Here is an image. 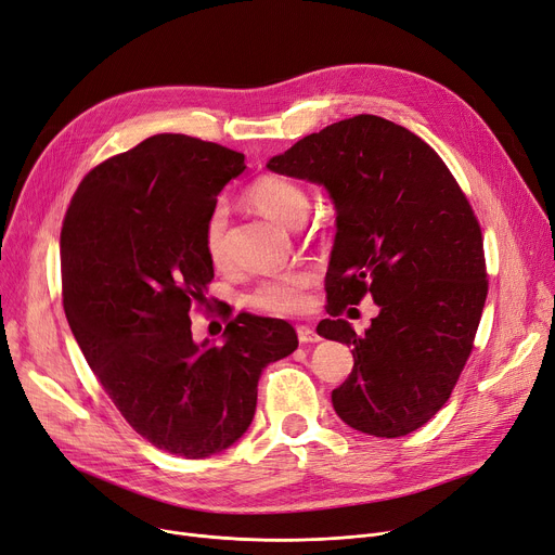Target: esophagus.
Here are the masks:
<instances>
[{
	"label": "esophagus",
	"mask_w": 555,
	"mask_h": 555,
	"mask_svg": "<svg viewBox=\"0 0 555 555\" xmlns=\"http://www.w3.org/2000/svg\"><path fill=\"white\" fill-rule=\"evenodd\" d=\"M298 340H300V343H319V340H321V336L315 334V330H313V327H309V325H300V327H298Z\"/></svg>",
	"instance_id": "esophagus-1"
}]
</instances>
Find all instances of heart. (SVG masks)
<instances>
[{
	"label": "heart",
	"mask_w": 555,
	"mask_h": 555,
	"mask_svg": "<svg viewBox=\"0 0 555 555\" xmlns=\"http://www.w3.org/2000/svg\"><path fill=\"white\" fill-rule=\"evenodd\" d=\"M248 201L261 215L269 219L296 228L302 223L309 209V196L300 184L284 180V178H261L248 190ZM225 209L217 207L205 223V253L215 267H225L228 250H225ZM315 271L309 267H296L271 273L263 278L248 296V305L278 315L300 313L309 307V288L315 282Z\"/></svg>",
	"instance_id": "b5f03b06"
}]
</instances>
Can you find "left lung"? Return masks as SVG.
Masks as SVG:
<instances>
[{
    "mask_svg": "<svg viewBox=\"0 0 555 555\" xmlns=\"http://www.w3.org/2000/svg\"><path fill=\"white\" fill-rule=\"evenodd\" d=\"M267 167L321 184L336 209L325 278L323 338L352 348L350 377L332 390L352 429L398 438L450 400L488 296L481 228L438 153L375 115L336 121ZM371 293L378 319L359 337L335 315Z\"/></svg>",
    "mask_w": 555,
    "mask_h": 555,
    "instance_id": "1",
    "label": "left lung"
}]
</instances>
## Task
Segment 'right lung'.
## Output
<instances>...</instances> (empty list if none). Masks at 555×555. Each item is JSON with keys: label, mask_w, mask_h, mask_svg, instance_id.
<instances>
[{"label": "right lung", "mask_w": 555, "mask_h": 555, "mask_svg": "<svg viewBox=\"0 0 555 555\" xmlns=\"http://www.w3.org/2000/svg\"><path fill=\"white\" fill-rule=\"evenodd\" d=\"M244 155L160 133L94 167L61 232L63 305L103 390L140 436L182 459L228 450L253 422L261 371L298 348L280 319L236 313L221 346L192 336L215 267L205 223Z\"/></svg>", "instance_id": "obj_1"}]
</instances>
